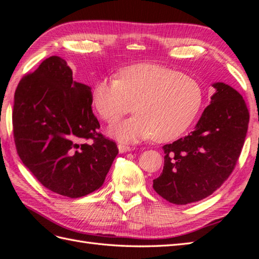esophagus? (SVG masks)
<instances>
[{
	"mask_svg": "<svg viewBox=\"0 0 259 259\" xmlns=\"http://www.w3.org/2000/svg\"><path fill=\"white\" fill-rule=\"evenodd\" d=\"M118 149L120 153H124V152H128L131 150V148L129 146H126L124 144H119L118 145Z\"/></svg>",
	"mask_w": 259,
	"mask_h": 259,
	"instance_id": "esophagus-1",
	"label": "esophagus"
}]
</instances>
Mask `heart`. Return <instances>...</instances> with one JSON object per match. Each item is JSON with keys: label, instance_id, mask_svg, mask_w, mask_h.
Returning <instances> with one entry per match:
<instances>
[{"label": "heart", "instance_id": "b5f03b06", "mask_svg": "<svg viewBox=\"0 0 259 259\" xmlns=\"http://www.w3.org/2000/svg\"><path fill=\"white\" fill-rule=\"evenodd\" d=\"M92 102L100 117L115 122L136 104L135 117L110 126L109 134L122 141L153 137L177 139L199 112L202 88L190 75L153 63L131 65L118 79H102L93 87Z\"/></svg>", "mask_w": 259, "mask_h": 259}]
</instances>
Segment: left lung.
Returning a JSON list of instances; mask_svg holds the SVG:
<instances>
[{
    "label": "left lung",
    "instance_id": "1",
    "mask_svg": "<svg viewBox=\"0 0 259 259\" xmlns=\"http://www.w3.org/2000/svg\"><path fill=\"white\" fill-rule=\"evenodd\" d=\"M212 87L216 91L195 129L162 147L163 170L153 189L176 205L210 196L233 172L243 149L249 122L244 99L224 82Z\"/></svg>",
    "mask_w": 259,
    "mask_h": 259
}]
</instances>
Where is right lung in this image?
<instances>
[{
    "label": "right lung",
    "instance_id": "right-lung-1",
    "mask_svg": "<svg viewBox=\"0 0 259 259\" xmlns=\"http://www.w3.org/2000/svg\"><path fill=\"white\" fill-rule=\"evenodd\" d=\"M91 104V88L73 81L67 61L57 56L25 75L15 90L12 121L19 157L59 195L79 198L100 188L119 152L115 142L98 131Z\"/></svg>",
    "mask_w": 259,
    "mask_h": 259
}]
</instances>
